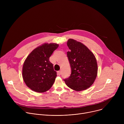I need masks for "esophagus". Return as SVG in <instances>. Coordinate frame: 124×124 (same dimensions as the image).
Returning a JSON list of instances; mask_svg holds the SVG:
<instances>
[{
    "mask_svg": "<svg viewBox=\"0 0 124 124\" xmlns=\"http://www.w3.org/2000/svg\"><path fill=\"white\" fill-rule=\"evenodd\" d=\"M61 70H59V71H58V72H57V75H58V76H60V75H61Z\"/></svg>",
    "mask_w": 124,
    "mask_h": 124,
    "instance_id": "esophagus-1",
    "label": "esophagus"
}]
</instances>
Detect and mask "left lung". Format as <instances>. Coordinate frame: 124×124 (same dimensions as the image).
I'll list each match as a JSON object with an SVG mask.
<instances>
[{"instance_id":"left-lung-1","label":"left lung","mask_w":124,"mask_h":124,"mask_svg":"<svg viewBox=\"0 0 124 124\" xmlns=\"http://www.w3.org/2000/svg\"><path fill=\"white\" fill-rule=\"evenodd\" d=\"M67 44L70 49L67 52V57L71 68V74L64 81L73 90H86L93 84L97 76L98 65L95 56L79 42L69 39Z\"/></svg>"}]
</instances>
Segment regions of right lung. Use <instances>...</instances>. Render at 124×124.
I'll return each instance as SVG.
<instances>
[{
    "label": "right lung",
    "mask_w": 124,
    "mask_h": 124,
    "mask_svg": "<svg viewBox=\"0 0 124 124\" xmlns=\"http://www.w3.org/2000/svg\"><path fill=\"white\" fill-rule=\"evenodd\" d=\"M59 45L45 43L35 48L26 58L23 67V78L28 87L36 92L48 90L57 76L49 57Z\"/></svg>",
    "instance_id": "right-lung-1"
}]
</instances>
